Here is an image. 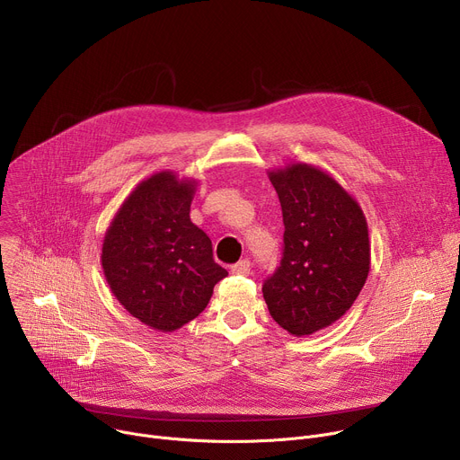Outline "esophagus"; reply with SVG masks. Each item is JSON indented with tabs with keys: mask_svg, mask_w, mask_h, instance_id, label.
Here are the masks:
<instances>
[{
	"mask_svg": "<svg viewBox=\"0 0 460 460\" xmlns=\"http://www.w3.org/2000/svg\"><path fill=\"white\" fill-rule=\"evenodd\" d=\"M231 271H233L234 275H250V271H252V262H250L248 259H242V261H238L236 264L231 266Z\"/></svg>",
	"mask_w": 460,
	"mask_h": 460,
	"instance_id": "1",
	"label": "esophagus"
}]
</instances>
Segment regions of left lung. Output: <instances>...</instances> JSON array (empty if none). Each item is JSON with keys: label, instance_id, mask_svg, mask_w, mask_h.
I'll return each mask as SVG.
<instances>
[{"label": "left lung", "instance_id": "obj_1", "mask_svg": "<svg viewBox=\"0 0 460 460\" xmlns=\"http://www.w3.org/2000/svg\"><path fill=\"white\" fill-rule=\"evenodd\" d=\"M283 210V257L262 285L271 318L294 336L349 311L370 271L368 224L329 173L294 163L268 173Z\"/></svg>", "mask_w": 460, "mask_h": 460}]
</instances>
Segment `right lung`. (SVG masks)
<instances>
[{"instance_id":"1","label":"right lung","mask_w":460,"mask_h":460,"mask_svg":"<svg viewBox=\"0 0 460 460\" xmlns=\"http://www.w3.org/2000/svg\"><path fill=\"white\" fill-rule=\"evenodd\" d=\"M196 181L173 172L147 177L121 203L102 250L105 279L126 311L168 332L199 316L227 270L190 222Z\"/></svg>"}]
</instances>
